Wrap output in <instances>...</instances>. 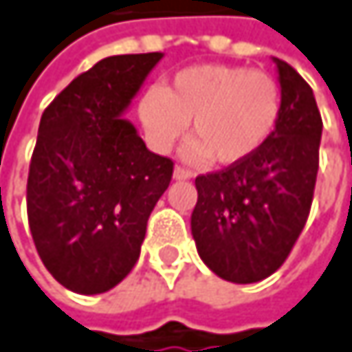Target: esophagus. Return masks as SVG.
<instances>
[{
    "mask_svg": "<svg viewBox=\"0 0 352 352\" xmlns=\"http://www.w3.org/2000/svg\"><path fill=\"white\" fill-rule=\"evenodd\" d=\"M191 177H193V173L187 171V169H183V167H175V171H173V179H177V181H187Z\"/></svg>",
    "mask_w": 352,
    "mask_h": 352,
    "instance_id": "esophagus-1",
    "label": "esophagus"
}]
</instances>
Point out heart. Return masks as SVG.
<instances>
[{
  "label": "heart",
  "mask_w": 352,
  "mask_h": 352,
  "mask_svg": "<svg viewBox=\"0 0 352 352\" xmlns=\"http://www.w3.org/2000/svg\"><path fill=\"white\" fill-rule=\"evenodd\" d=\"M281 116L279 83L236 65H197L179 71L163 89H148L138 102V118L151 146L171 153L187 134L185 157L234 167L252 159L273 136Z\"/></svg>",
  "instance_id": "obj_1"
}]
</instances>
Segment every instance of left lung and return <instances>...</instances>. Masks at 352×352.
Returning <instances> with one entry per match:
<instances>
[{
  "label": "left lung",
  "mask_w": 352,
  "mask_h": 352,
  "mask_svg": "<svg viewBox=\"0 0 352 352\" xmlns=\"http://www.w3.org/2000/svg\"><path fill=\"white\" fill-rule=\"evenodd\" d=\"M281 116L269 142L245 163L195 179L191 234L218 277L256 283L275 273L306 226L318 175L322 118L312 87L273 56Z\"/></svg>",
  "instance_id": "left-lung-1"
}]
</instances>
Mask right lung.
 <instances>
[{
  "instance_id": "obj_1",
  "label": "right lung",
  "mask_w": 352,
  "mask_h": 352,
  "mask_svg": "<svg viewBox=\"0 0 352 352\" xmlns=\"http://www.w3.org/2000/svg\"><path fill=\"white\" fill-rule=\"evenodd\" d=\"M163 52L118 54L73 79L44 109L28 175V222L50 275L83 296L136 265L173 161L124 118Z\"/></svg>"
}]
</instances>
